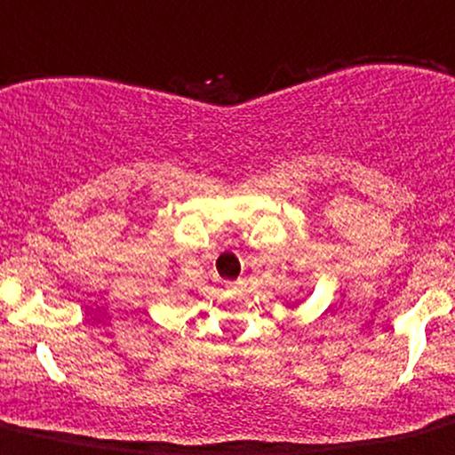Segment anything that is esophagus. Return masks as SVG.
Returning a JSON list of instances; mask_svg holds the SVG:
<instances>
[{
    "label": "esophagus",
    "instance_id": "esophagus-1",
    "mask_svg": "<svg viewBox=\"0 0 455 455\" xmlns=\"http://www.w3.org/2000/svg\"><path fill=\"white\" fill-rule=\"evenodd\" d=\"M240 283H242V281H228L227 288H237V285H240Z\"/></svg>",
    "mask_w": 455,
    "mask_h": 455
}]
</instances>
